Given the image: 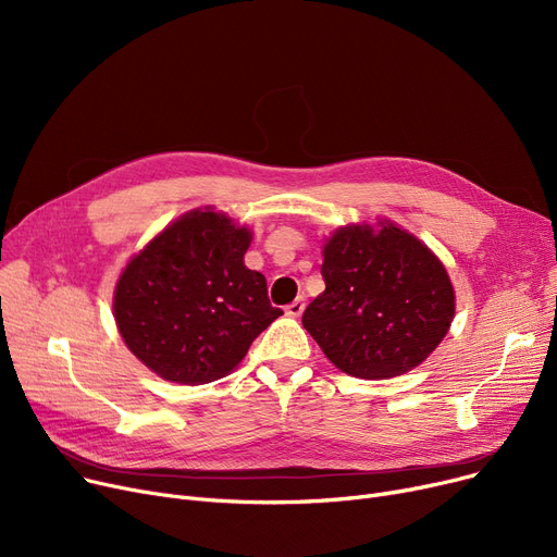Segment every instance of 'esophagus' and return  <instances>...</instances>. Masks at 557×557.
Instances as JSON below:
<instances>
[{"label":"esophagus","instance_id":"obj_1","mask_svg":"<svg viewBox=\"0 0 557 557\" xmlns=\"http://www.w3.org/2000/svg\"><path fill=\"white\" fill-rule=\"evenodd\" d=\"M305 311V300L302 298H296L294 302H290V305H286V313L288 315H294V318H298L300 313Z\"/></svg>","mask_w":557,"mask_h":557}]
</instances>
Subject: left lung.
<instances>
[{
    "label": "left lung",
    "mask_w": 557,
    "mask_h": 557,
    "mask_svg": "<svg viewBox=\"0 0 557 557\" xmlns=\"http://www.w3.org/2000/svg\"><path fill=\"white\" fill-rule=\"evenodd\" d=\"M325 290L305 330L343 372L388 379L422 363L454 320L445 267L413 234L382 223L334 232L323 252Z\"/></svg>",
    "instance_id": "left-lung-1"
}]
</instances>
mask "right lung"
<instances>
[{
  "label": "right lung",
  "mask_w": 557,
  "mask_h": 557,
  "mask_svg": "<svg viewBox=\"0 0 557 557\" xmlns=\"http://www.w3.org/2000/svg\"><path fill=\"white\" fill-rule=\"evenodd\" d=\"M250 232L223 214H185L131 259L114 320L131 352L175 384H208L242 363L284 311L267 277L246 269Z\"/></svg>",
  "instance_id": "add662e5"
}]
</instances>
